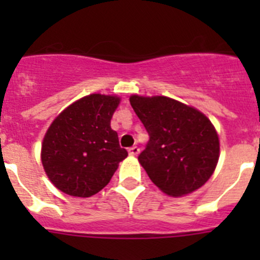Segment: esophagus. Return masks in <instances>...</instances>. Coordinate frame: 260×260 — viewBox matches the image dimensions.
I'll use <instances>...</instances> for the list:
<instances>
[{
    "instance_id": "1",
    "label": "esophagus",
    "mask_w": 260,
    "mask_h": 260,
    "mask_svg": "<svg viewBox=\"0 0 260 260\" xmlns=\"http://www.w3.org/2000/svg\"><path fill=\"white\" fill-rule=\"evenodd\" d=\"M139 148H138L137 146L132 147V148H128V155H132V156H137L138 153H139Z\"/></svg>"
}]
</instances>
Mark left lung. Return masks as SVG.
<instances>
[{
    "label": "left lung",
    "mask_w": 260,
    "mask_h": 260,
    "mask_svg": "<svg viewBox=\"0 0 260 260\" xmlns=\"http://www.w3.org/2000/svg\"><path fill=\"white\" fill-rule=\"evenodd\" d=\"M130 104L150 135L138 160L158 189L178 198L210 180L220 141L206 114L167 96L132 95Z\"/></svg>",
    "instance_id": "left-lung-1"
}]
</instances>
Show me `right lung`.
<instances>
[{
    "instance_id": "1",
    "label": "right lung",
    "mask_w": 260,
    "mask_h": 260,
    "mask_svg": "<svg viewBox=\"0 0 260 260\" xmlns=\"http://www.w3.org/2000/svg\"><path fill=\"white\" fill-rule=\"evenodd\" d=\"M119 102L116 95L91 93L53 119L41 143V164L62 192L79 198L98 194L127 157L110 127Z\"/></svg>"
}]
</instances>
